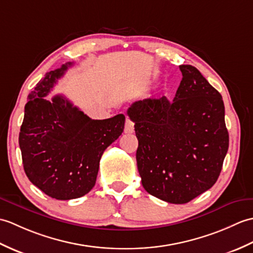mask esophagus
I'll list each match as a JSON object with an SVG mask.
<instances>
[{
  "mask_svg": "<svg viewBox=\"0 0 253 253\" xmlns=\"http://www.w3.org/2000/svg\"><path fill=\"white\" fill-rule=\"evenodd\" d=\"M134 132V122L126 117L125 125V133H133Z\"/></svg>",
  "mask_w": 253,
  "mask_h": 253,
  "instance_id": "esophagus-1",
  "label": "esophagus"
}]
</instances>
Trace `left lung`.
<instances>
[{
    "label": "left lung",
    "mask_w": 253,
    "mask_h": 253,
    "mask_svg": "<svg viewBox=\"0 0 253 253\" xmlns=\"http://www.w3.org/2000/svg\"><path fill=\"white\" fill-rule=\"evenodd\" d=\"M175 97L146 98L127 109L138 139L143 187L170 204H186L215 184L228 149L221 94L190 65H181Z\"/></svg>",
    "instance_id": "left-lung-1"
}]
</instances>
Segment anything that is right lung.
I'll list each match as a JSON object with an SVG mask.
<instances>
[{
    "instance_id": "obj_1",
    "label": "right lung",
    "mask_w": 253,
    "mask_h": 253,
    "mask_svg": "<svg viewBox=\"0 0 253 253\" xmlns=\"http://www.w3.org/2000/svg\"><path fill=\"white\" fill-rule=\"evenodd\" d=\"M72 63L49 71L28 96L19 133L30 182L58 200L82 197L96 182L105 149L119 137L126 117L93 120L63 95L45 97Z\"/></svg>"
}]
</instances>
